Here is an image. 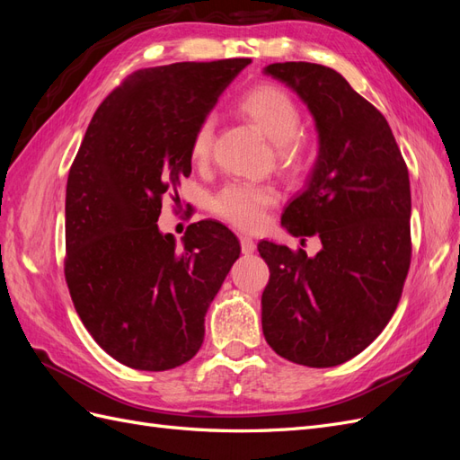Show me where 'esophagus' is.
I'll list each match as a JSON object with an SVG mask.
<instances>
[{
    "label": "esophagus",
    "mask_w": 460,
    "mask_h": 460,
    "mask_svg": "<svg viewBox=\"0 0 460 460\" xmlns=\"http://www.w3.org/2000/svg\"><path fill=\"white\" fill-rule=\"evenodd\" d=\"M240 242H242V252H243L245 255H252V253H255L257 245H255L253 238H249V235H242Z\"/></svg>",
    "instance_id": "esophagus-1"
}]
</instances>
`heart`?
Segmentation results:
<instances>
[{
  "instance_id": "obj_1",
  "label": "heart",
  "mask_w": 460,
  "mask_h": 460,
  "mask_svg": "<svg viewBox=\"0 0 460 460\" xmlns=\"http://www.w3.org/2000/svg\"><path fill=\"white\" fill-rule=\"evenodd\" d=\"M240 113L276 146L278 159L288 169H297L303 161L305 140L299 134L301 109L284 88L274 84H259L247 90L238 103ZM215 122L203 119L191 134L190 157L196 164H205L211 157ZM276 203V191L269 186L245 182H228L211 199L213 213L228 220L230 225L253 230L264 218V208Z\"/></svg>"
}]
</instances>
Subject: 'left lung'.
<instances>
[{"label":"left lung","mask_w":460,"mask_h":460,"mask_svg":"<svg viewBox=\"0 0 460 460\" xmlns=\"http://www.w3.org/2000/svg\"><path fill=\"white\" fill-rule=\"evenodd\" d=\"M262 73L294 90L314 119L316 161L282 228L323 243L314 257L257 245L270 270L262 333L291 363L338 367L367 349L397 309L411 264L409 171L384 115L333 68L288 61Z\"/></svg>","instance_id":"obj_1"}]
</instances>
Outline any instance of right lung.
<instances>
[{"instance_id":"add662e5","label":"right lung","mask_w":460,"mask_h":460,"mask_svg":"<svg viewBox=\"0 0 460 460\" xmlns=\"http://www.w3.org/2000/svg\"><path fill=\"white\" fill-rule=\"evenodd\" d=\"M252 59L136 71L97 107L66 180L65 278L82 324L136 370H171L199 351L208 305L240 257L217 220L182 245L157 226L161 198L190 176V142Z\"/></svg>"}]
</instances>
